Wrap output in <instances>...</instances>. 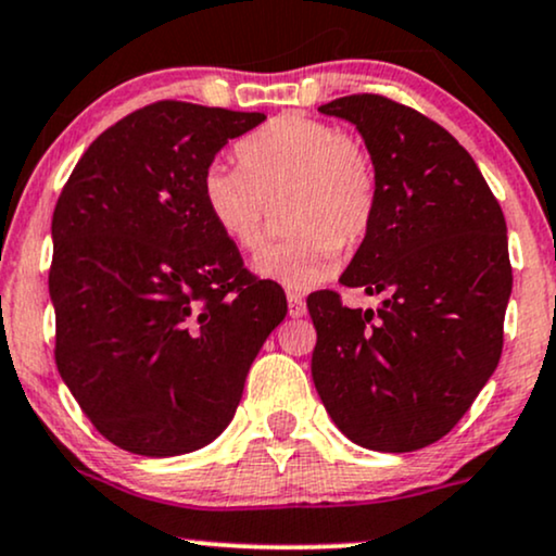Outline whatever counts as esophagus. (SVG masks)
I'll return each instance as SVG.
<instances>
[{
	"label": "esophagus",
	"instance_id": "1",
	"mask_svg": "<svg viewBox=\"0 0 556 556\" xmlns=\"http://www.w3.org/2000/svg\"><path fill=\"white\" fill-rule=\"evenodd\" d=\"M287 307H290V316L292 318H303L307 313L305 298L298 295V292H287Z\"/></svg>",
	"mask_w": 556,
	"mask_h": 556
}]
</instances>
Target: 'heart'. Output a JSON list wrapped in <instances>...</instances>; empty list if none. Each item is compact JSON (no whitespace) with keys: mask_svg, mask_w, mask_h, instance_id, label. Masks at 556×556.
<instances>
[{"mask_svg":"<svg viewBox=\"0 0 556 556\" xmlns=\"http://www.w3.org/2000/svg\"><path fill=\"white\" fill-rule=\"evenodd\" d=\"M238 168L214 163L202 178V204L225 240L251 253L264 243L269 204L282 202L290 236L261 251L253 271L311 290L329 277L339 245L365 236L378 202L370 152L329 122L279 113L236 144Z\"/></svg>","mask_w":556,"mask_h":556,"instance_id":"1","label":"heart"}]
</instances>
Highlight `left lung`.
<instances>
[{"label": "left lung", "instance_id": "1", "mask_svg": "<svg viewBox=\"0 0 556 556\" xmlns=\"http://www.w3.org/2000/svg\"><path fill=\"white\" fill-rule=\"evenodd\" d=\"M318 111L354 124L376 165V214L339 282L383 303L372 313L331 290L307 298L313 383L352 443L419 451L456 427L503 354V210L469 152L422 113L367 92Z\"/></svg>", "mask_w": 556, "mask_h": 556}]
</instances>
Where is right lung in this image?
Wrapping results in <instances>:
<instances>
[{
	"label": "right lung",
	"instance_id": "right-lung-1",
	"mask_svg": "<svg viewBox=\"0 0 556 556\" xmlns=\"http://www.w3.org/2000/svg\"><path fill=\"white\" fill-rule=\"evenodd\" d=\"M160 100L87 147L51 219L59 376L96 430L147 458L210 445L287 316L202 204L223 147L264 122Z\"/></svg>",
	"mask_w": 556,
	"mask_h": 556
}]
</instances>
